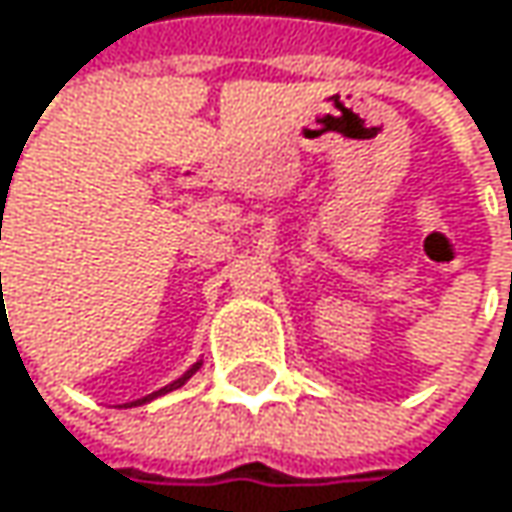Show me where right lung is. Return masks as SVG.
Segmentation results:
<instances>
[{"mask_svg":"<svg viewBox=\"0 0 512 512\" xmlns=\"http://www.w3.org/2000/svg\"><path fill=\"white\" fill-rule=\"evenodd\" d=\"M2 198H8V192H2ZM0 219H2V216H0ZM0 278H2V275H0ZM195 370H198V364H195V367H192L189 373H183V376H180L177 382H171L168 388H162V391H156V394H148V397H142V400H136V403H130V406H142V403H148V400H154V397H159V394H165V391H171V388H180V385H183V382H186V379H189V376H192Z\"/></svg>","mask_w":512,"mask_h":512,"instance_id":"right-lung-1","label":"right lung"}]
</instances>
